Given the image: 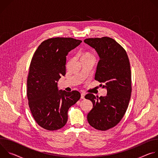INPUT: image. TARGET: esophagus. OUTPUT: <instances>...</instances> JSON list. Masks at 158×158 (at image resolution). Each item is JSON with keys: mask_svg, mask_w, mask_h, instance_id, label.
<instances>
[{"mask_svg": "<svg viewBox=\"0 0 158 158\" xmlns=\"http://www.w3.org/2000/svg\"><path fill=\"white\" fill-rule=\"evenodd\" d=\"M85 93H81V98L82 99H85L84 98V97H85Z\"/></svg>", "mask_w": 158, "mask_h": 158, "instance_id": "obj_1", "label": "esophagus"}]
</instances>
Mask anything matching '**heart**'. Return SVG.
Returning a JSON list of instances; mask_svg holds the SVG:
<instances>
[{
	"label": "heart",
	"instance_id": "1",
	"mask_svg": "<svg viewBox=\"0 0 158 158\" xmlns=\"http://www.w3.org/2000/svg\"><path fill=\"white\" fill-rule=\"evenodd\" d=\"M89 56H92L89 53H85L82 57H89Z\"/></svg>",
	"mask_w": 158,
	"mask_h": 158
}]
</instances>
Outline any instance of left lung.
Wrapping results in <instances>:
<instances>
[{"label":"left lung","mask_w":158,"mask_h":158,"mask_svg":"<svg viewBox=\"0 0 158 158\" xmlns=\"http://www.w3.org/2000/svg\"><path fill=\"white\" fill-rule=\"evenodd\" d=\"M84 42L99 55L94 79L107 90L106 96L85 95L93 104L87 121L98 130L106 131L121 121L128 107L132 89L129 60L124 48L112 38H89Z\"/></svg>","instance_id":"obj_1"}]
</instances>
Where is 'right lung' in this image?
<instances>
[{
	"label": "right lung",
	"instance_id": "add662e5",
	"mask_svg": "<svg viewBox=\"0 0 158 158\" xmlns=\"http://www.w3.org/2000/svg\"><path fill=\"white\" fill-rule=\"evenodd\" d=\"M82 42L70 37L51 38L35 51L27 78V99L31 113L42 128L55 131L67 121V111L80 99L77 91L59 90L57 82L65 74L66 56Z\"/></svg>",
	"mask_w": 158,
	"mask_h": 158
}]
</instances>
